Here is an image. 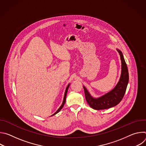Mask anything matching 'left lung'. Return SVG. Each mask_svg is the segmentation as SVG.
Masks as SVG:
<instances>
[{
	"label": "left lung",
	"mask_w": 146,
	"mask_h": 146,
	"mask_svg": "<svg viewBox=\"0 0 146 146\" xmlns=\"http://www.w3.org/2000/svg\"><path fill=\"white\" fill-rule=\"evenodd\" d=\"M117 50L120 55L121 60V74L119 80L114 88L98 98H94L86 87L83 86L86 101L90 106L95 110L107 109L117 105L125 93L129 81L128 70L122 52L118 49Z\"/></svg>",
	"instance_id": "obj_1"
}]
</instances>
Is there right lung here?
I'll list each match as a JSON object with an SVG mask.
<instances>
[{
    "mask_svg": "<svg viewBox=\"0 0 146 146\" xmlns=\"http://www.w3.org/2000/svg\"><path fill=\"white\" fill-rule=\"evenodd\" d=\"M69 86H70V84L68 86V87H66V91H65V95H64V100H63V102H62V105L60 106V108L57 110V111L54 113V114H52V115H55V114H57L58 112H59L60 111V110L63 108V107H64V105H65V102H66V94H67V92H68V88H69Z\"/></svg>",
    "mask_w": 146,
    "mask_h": 146,
    "instance_id": "right-lung-1",
    "label": "right lung"
}]
</instances>
